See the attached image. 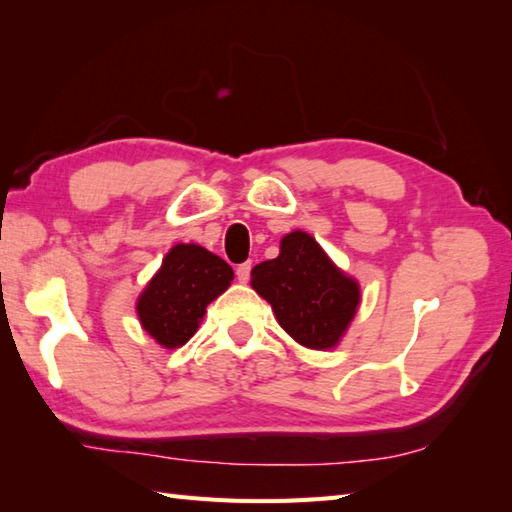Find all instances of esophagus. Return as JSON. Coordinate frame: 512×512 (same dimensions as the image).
<instances>
[{"label": "esophagus", "instance_id": "esophagus-1", "mask_svg": "<svg viewBox=\"0 0 512 512\" xmlns=\"http://www.w3.org/2000/svg\"><path fill=\"white\" fill-rule=\"evenodd\" d=\"M249 271H252V263H243V265H238L236 267V278H238V282H245L249 280Z\"/></svg>", "mask_w": 512, "mask_h": 512}]
</instances>
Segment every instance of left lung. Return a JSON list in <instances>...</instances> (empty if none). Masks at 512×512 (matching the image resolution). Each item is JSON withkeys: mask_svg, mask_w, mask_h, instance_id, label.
Segmentation results:
<instances>
[{"mask_svg": "<svg viewBox=\"0 0 512 512\" xmlns=\"http://www.w3.org/2000/svg\"><path fill=\"white\" fill-rule=\"evenodd\" d=\"M252 289L304 348H335L361 302L359 282L339 269L311 234L293 230L280 254L252 269Z\"/></svg>", "mask_w": 512, "mask_h": 512, "instance_id": "left-lung-1", "label": "left lung"}]
</instances>
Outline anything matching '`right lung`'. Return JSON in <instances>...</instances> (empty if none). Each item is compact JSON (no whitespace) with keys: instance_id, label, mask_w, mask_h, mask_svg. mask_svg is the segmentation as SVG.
Listing matches in <instances>:
<instances>
[{"instance_id":"add662e5","label":"right lung","mask_w":512,"mask_h":512,"mask_svg":"<svg viewBox=\"0 0 512 512\" xmlns=\"http://www.w3.org/2000/svg\"><path fill=\"white\" fill-rule=\"evenodd\" d=\"M232 280L234 271L223 258L195 243H177L135 302L138 320L162 348L184 346L197 333L208 304Z\"/></svg>"}]
</instances>
